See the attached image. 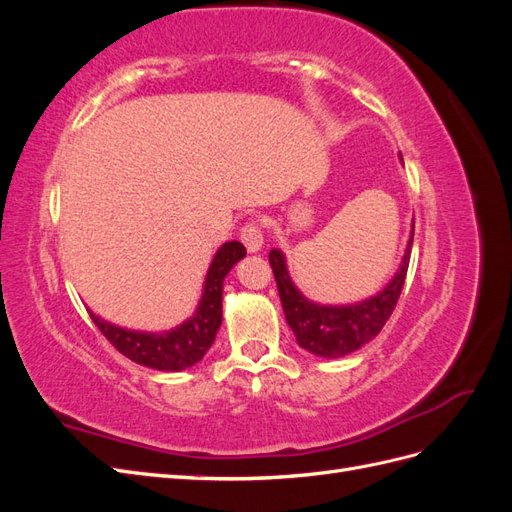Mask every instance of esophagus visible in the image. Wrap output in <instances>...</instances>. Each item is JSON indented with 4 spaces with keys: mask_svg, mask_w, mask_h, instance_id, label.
Masks as SVG:
<instances>
[{
    "mask_svg": "<svg viewBox=\"0 0 512 512\" xmlns=\"http://www.w3.org/2000/svg\"><path fill=\"white\" fill-rule=\"evenodd\" d=\"M239 237H241V241H243V245L247 247V252H260V247H262V243H265V237H262V230H260V226H258V222H247L243 228H241V232H239Z\"/></svg>",
    "mask_w": 512,
    "mask_h": 512,
    "instance_id": "1",
    "label": "esophagus"
}]
</instances>
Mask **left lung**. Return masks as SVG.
Here are the masks:
<instances>
[{"label": "left lung", "instance_id": "left-lung-1", "mask_svg": "<svg viewBox=\"0 0 512 512\" xmlns=\"http://www.w3.org/2000/svg\"><path fill=\"white\" fill-rule=\"evenodd\" d=\"M412 237L393 280L376 297L354 305H318L305 299L290 280L284 254L280 250H271L269 262L275 275L277 292H280L286 322L290 324L299 346L307 352L324 356V359H339V356H346L371 342L382 331L386 320L391 318L401 288H404Z\"/></svg>", "mask_w": 512, "mask_h": 512}]
</instances>
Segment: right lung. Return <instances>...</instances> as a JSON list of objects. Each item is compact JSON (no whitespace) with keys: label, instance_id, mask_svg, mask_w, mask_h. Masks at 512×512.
Returning <instances> with one entry per match:
<instances>
[{"label":"right lung","instance_id":"obj_1","mask_svg":"<svg viewBox=\"0 0 512 512\" xmlns=\"http://www.w3.org/2000/svg\"><path fill=\"white\" fill-rule=\"evenodd\" d=\"M245 256V247L239 241L224 243L213 256L207 271L205 290L192 318L179 324L177 329L164 333H143L115 327V324L89 312L91 320L102 335L130 361L160 371H181L203 359L211 348L215 333L222 324V288L224 277Z\"/></svg>","mask_w":512,"mask_h":512}]
</instances>
